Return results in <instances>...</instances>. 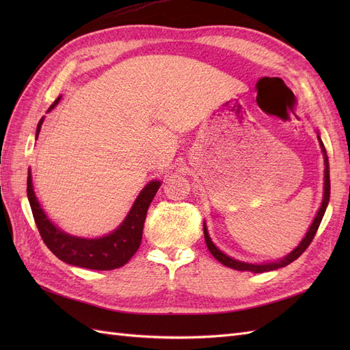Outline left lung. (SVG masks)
<instances>
[{"instance_id": "left-lung-1", "label": "left lung", "mask_w": 350, "mask_h": 350, "mask_svg": "<svg viewBox=\"0 0 350 350\" xmlns=\"http://www.w3.org/2000/svg\"><path fill=\"white\" fill-rule=\"evenodd\" d=\"M320 140V144H321V149H323V153H324V165H325V169H324V198H323V203H321V207L319 210V213H317L312 225L310 228V230L306 232L305 238L302 239V242L299 243L298 247H296L289 256H286L284 258H282L280 261L278 262H270V264H248V262H242V261H238V260H234L230 258L228 256H225L224 252H221L220 250L216 248V245L213 242H211L208 234H207V228L204 225V239H206V243H207V248L208 251L211 252V256H213L217 261H220L221 264H225L226 267H230V269H235V270H242V271H251V273H264V271H271V270H276V269H280V267H284L288 266V264H291L292 261H295L296 258H299L301 254L310 247V243L312 242L317 230H319V226L321 224L323 220V216L325 213V208H327V204H328V200H330V174H328V157H327V153H325V149H324V144L321 142V139L319 137Z\"/></svg>"}]
</instances>
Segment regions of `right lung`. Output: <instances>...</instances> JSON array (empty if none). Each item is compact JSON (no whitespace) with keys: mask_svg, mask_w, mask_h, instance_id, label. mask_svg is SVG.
<instances>
[{"mask_svg":"<svg viewBox=\"0 0 350 350\" xmlns=\"http://www.w3.org/2000/svg\"><path fill=\"white\" fill-rule=\"evenodd\" d=\"M59 99L61 96L51 105L49 111L55 107ZM42 122H44V118L38 124L36 137L39 135ZM159 187H161L159 181H153L144 187L140 196L137 197L129 216L112 234L99 239H83L67 235L51 224L35 197L30 172L27 176V197L30 208L45 245L61 261L90 270H113L129 262L140 247L147 208L154 198Z\"/></svg>","mask_w":350,"mask_h":350,"instance_id":"obj_1","label":"right lung"}]
</instances>
